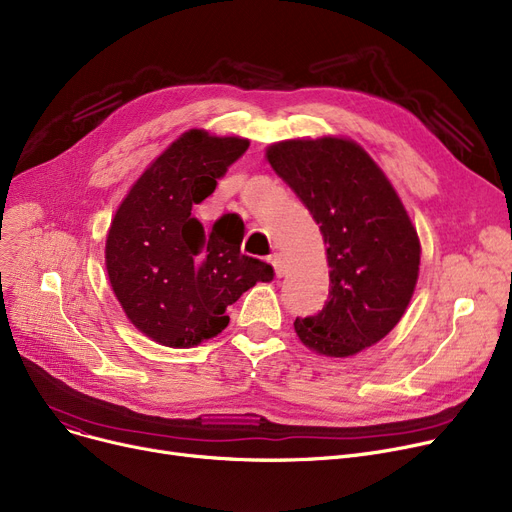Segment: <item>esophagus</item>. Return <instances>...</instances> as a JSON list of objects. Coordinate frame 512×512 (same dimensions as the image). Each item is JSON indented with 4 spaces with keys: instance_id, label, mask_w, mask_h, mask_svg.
Instances as JSON below:
<instances>
[{
    "instance_id": "34e87169",
    "label": "esophagus",
    "mask_w": 512,
    "mask_h": 512,
    "mask_svg": "<svg viewBox=\"0 0 512 512\" xmlns=\"http://www.w3.org/2000/svg\"><path fill=\"white\" fill-rule=\"evenodd\" d=\"M270 263L274 265V272H276L278 278H282L286 274V259H284L282 253H272Z\"/></svg>"
}]
</instances>
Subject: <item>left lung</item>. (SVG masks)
<instances>
[{
    "instance_id": "1",
    "label": "left lung",
    "mask_w": 512,
    "mask_h": 512,
    "mask_svg": "<svg viewBox=\"0 0 512 512\" xmlns=\"http://www.w3.org/2000/svg\"><path fill=\"white\" fill-rule=\"evenodd\" d=\"M276 174L319 224L330 265V297L297 317L303 344L351 357L400 321L419 276L421 247L405 205L367 151L348 139L282 141L267 149Z\"/></svg>"
}]
</instances>
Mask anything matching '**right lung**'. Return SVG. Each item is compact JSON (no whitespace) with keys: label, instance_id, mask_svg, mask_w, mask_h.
<instances>
[{"label":"right lung","instance_id":"add662e5","mask_svg":"<svg viewBox=\"0 0 512 512\" xmlns=\"http://www.w3.org/2000/svg\"><path fill=\"white\" fill-rule=\"evenodd\" d=\"M247 139L188 130L134 182L105 240V267L124 313L145 336L191 348L218 336L228 305L272 265L240 253L242 236L205 232L193 205L205 201Z\"/></svg>","mask_w":512,"mask_h":512}]
</instances>
